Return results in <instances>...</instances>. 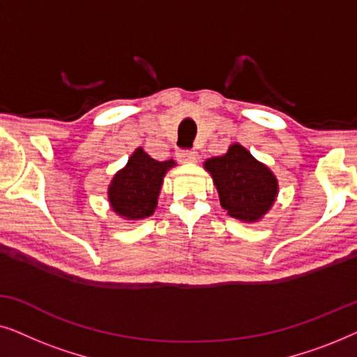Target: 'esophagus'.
<instances>
[{"label": "esophagus", "mask_w": 357, "mask_h": 357, "mask_svg": "<svg viewBox=\"0 0 357 357\" xmlns=\"http://www.w3.org/2000/svg\"><path fill=\"white\" fill-rule=\"evenodd\" d=\"M177 159L180 160V162L183 164H193L197 162L198 160V153L197 151H190V149H178L177 151Z\"/></svg>", "instance_id": "1"}]
</instances>
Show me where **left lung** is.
<instances>
[{
	"mask_svg": "<svg viewBox=\"0 0 357 357\" xmlns=\"http://www.w3.org/2000/svg\"><path fill=\"white\" fill-rule=\"evenodd\" d=\"M216 185L221 206L229 216L257 222L270 211L278 195V180L243 146L234 143L227 153L204 162Z\"/></svg>",
	"mask_w": 357,
	"mask_h": 357,
	"instance_id": "obj_1",
	"label": "left lung"
}]
</instances>
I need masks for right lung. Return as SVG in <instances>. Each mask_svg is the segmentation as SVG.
<instances>
[{"label":"right lung","instance_id":"add662e5","mask_svg":"<svg viewBox=\"0 0 357 357\" xmlns=\"http://www.w3.org/2000/svg\"><path fill=\"white\" fill-rule=\"evenodd\" d=\"M175 165L174 160L159 162L138 148L128 164L114 175L109 185V202L119 216L136 221L154 213L164 175Z\"/></svg>","mask_w":357,"mask_h":357}]
</instances>
